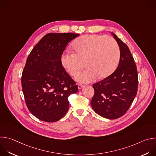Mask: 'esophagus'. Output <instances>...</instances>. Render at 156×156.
<instances>
[{"instance_id":"34e87169","label":"esophagus","mask_w":156,"mask_h":156,"mask_svg":"<svg viewBox=\"0 0 156 156\" xmlns=\"http://www.w3.org/2000/svg\"><path fill=\"white\" fill-rule=\"evenodd\" d=\"M83 87V85L81 84H78V87L79 90H80V89H81L82 87Z\"/></svg>"}]
</instances>
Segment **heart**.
Listing matches in <instances>:
<instances>
[{"mask_svg":"<svg viewBox=\"0 0 156 156\" xmlns=\"http://www.w3.org/2000/svg\"><path fill=\"white\" fill-rule=\"evenodd\" d=\"M75 51L63 54L62 65L72 76H76L83 69L84 61L87 67L76 79L90 82L99 75L100 78L109 75L115 69L120 58V48L117 41L111 36L86 34L73 44Z\"/></svg>","mask_w":156,"mask_h":156,"instance_id":"b5f03b06","label":"heart"}]
</instances>
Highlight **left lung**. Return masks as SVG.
I'll list each match as a JSON object with an SVG mask.
<instances>
[{"mask_svg":"<svg viewBox=\"0 0 156 156\" xmlns=\"http://www.w3.org/2000/svg\"><path fill=\"white\" fill-rule=\"evenodd\" d=\"M112 34L120 47L119 64L114 73L93 84L94 94L91 104L96 113L101 117L117 119L127 112L136 96L138 74L128 47L115 34Z\"/></svg>","mask_w":156,"mask_h":156,"instance_id":"left-lung-1","label":"left lung"}]
</instances>
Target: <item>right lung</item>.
<instances>
[{
	"label": "right lung",
	"mask_w": 156,
	"mask_h": 156,
	"mask_svg": "<svg viewBox=\"0 0 156 156\" xmlns=\"http://www.w3.org/2000/svg\"><path fill=\"white\" fill-rule=\"evenodd\" d=\"M79 34L48 33L29 54L21 76L22 90L30 112L46 122L59 120L69 108V96L78 86L66 72L61 57Z\"/></svg>",
	"instance_id": "right-lung-1"
}]
</instances>
